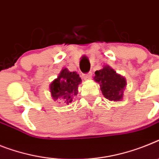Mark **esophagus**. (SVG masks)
I'll return each mask as SVG.
<instances>
[{
  "mask_svg": "<svg viewBox=\"0 0 159 159\" xmlns=\"http://www.w3.org/2000/svg\"><path fill=\"white\" fill-rule=\"evenodd\" d=\"M82 77H83V78L85 80L91 79L92 73H86V74H83V75H82Z\"/></svg>",
  "mask_w": 159,
  "mask_h": 159,
  "instance_id": "obj_1",
  "label": "esophagus"
}]
</instances>
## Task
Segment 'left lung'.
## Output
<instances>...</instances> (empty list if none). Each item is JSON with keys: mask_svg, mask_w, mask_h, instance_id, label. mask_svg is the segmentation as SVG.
Listing matches in <instances>:
<instances>
[{"mask_svg": "<svg viewBox=\"0 0 159 159\" xmlns=\"http://www.w3.org/2000/svg\"><path fill=\"white\" fill-rule=\"evenodd\" d=\"M94 79L99 83L100 89L105 98L111 101H120L123 98V93L126 86V80L116 73L110 66H104L94 73Z\"/></svg>", "mask_w": 159, "mask_h": 159, "instance_id": "8db88e82", "label": "left lung"}]
</instances>
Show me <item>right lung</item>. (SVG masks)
Returning <instances> with one entry per match:
<instances>
[{"mask_svg": "<svg viewBox=\"0 0 159 159\" xmlns=\"http://www.w3.org/2000/svg\"><path fill=\"white\" fill-rule=\"evenodd\" d=\"M82 79L76 72H70L67 69H63L57 79L50 85V91L54 100L69 104L73 98L77 94L78 85Z\"/></svg>", "mask_w": 159, "mask_h": 159, "instance_id": "1", "label": "right lung"}]
</instances>
